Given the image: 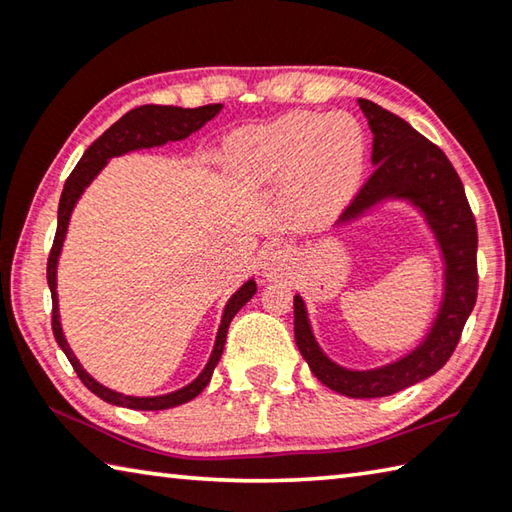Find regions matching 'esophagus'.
Returning <instances> with one entry per match:
<instances>
[{
  "instance_id": "obj_1",
  "label": "esophagus",
  "mask_w": 512,
  "mask_h": 512,
  "mask_svg": "<svg viewBox=\"0 0 512 512\" xmlns=\"http://www.w3.org/2000/svg\"><path fill=\"white\" fill-rule=\"evenodd\" d=\"M290 272V258L281 249H272L263 256V276L267 281H276Z\"/></svg>"
}]
</instances>
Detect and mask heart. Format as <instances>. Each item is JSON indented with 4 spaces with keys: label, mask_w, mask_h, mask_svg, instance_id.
<instances>
[{
    "label": "heart",
    "mask_w": 512,
    "mask_h": 512,
    "mask_svg": "<svg viewBox=\"0 0 512 512\" xmlns=\"http://www.w3.org/2000/svg\"><path fill=\"white\" fill-rule=\"evenodd\" d=\"M224 164L249 184L292 173L290 206L306 224H328L360 188L366 139L353 116L297 112L231 134Z\"/></svg>",
    "instance_id": "b5f03b06"
}]
</instances>
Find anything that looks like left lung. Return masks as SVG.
<instances>
[{
    "label": "left lung",
    "mask_w": 512,
    "mask_h": 512,
    "mask_svg": "<svg viewBox=\"0 0 512 512\" xmlns=\"http://www.w3.org/2000/svg\"><path fill=\"white\" fill-rule=\"evenodd\" d=\"M373 132V175L344 211L342 222L357 220L384 200H407L425 215L445 263V292L427 337L398 362L371 371L335 364L312 335L306 303L294 297V339L321 384L348 398H382L411 387L443 369L459 344L465 321L477 303V222L445 152L407 121L360 98Z\"/></svg>",
    "instance_id": "left-lung-1"
}]
</instances>
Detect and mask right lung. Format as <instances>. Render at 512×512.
Returning <instances> with one entry per match:
<instances>
[{"label":"right lung","mask_w":512,"mask_h":512,"mask_svg":"<svg viewBox=\"0 0 512 512\" xmlns=\"http://www.w3.org/2000/svg\"><path fill=\"white\" fill-rule=\"evenodd\" d=\"M220 110H222L220 103L193 107V110H184V107H173V105L134 107V110L123 114L121 119L112 125V128H107L101 137H98L92 146L85 150V155L80 157L76 168L71 170V175L67 177L65 188H62L60 204H58V229H56V238H53V247H51L49 263H47V283H49L51 301H53L51 328H53V337H56V342L62 348V353L67 355V360L71 362V366H74V371L80 378V382H83L89 391L96 393L98 398L110 402V405L139 409V411H159V409L179 407V405H184V402L193 400L195 396H200L206 384H209V380H211L215 364L220 362L222 351H224V342H227V330H229L231 319L236 317L238 310L256 294V281L249 279L227 301V306H224V312H222L218 337H215L213 353L209 357V362H206L204 371L197 375L191 384H186V387L177 389L173 393H166V396H152V398L123 396V393L107 389L101 382H96L92 375H89L83 366H80L74 351H71L67 344L65 335H62L60 315H58L56 270H58V256L62 251V242H65V236H67L71 211H74V206L80 200V195H83L85 188L92 184V179L101 173L103 166L112 157H119V155H125V152L141 150V148L164 146V143H168V141H182L188 137V134L200 130L202 125L206 121H211Z\"/></svg>","instance_id":"right-lung-1"}]
</instances>
